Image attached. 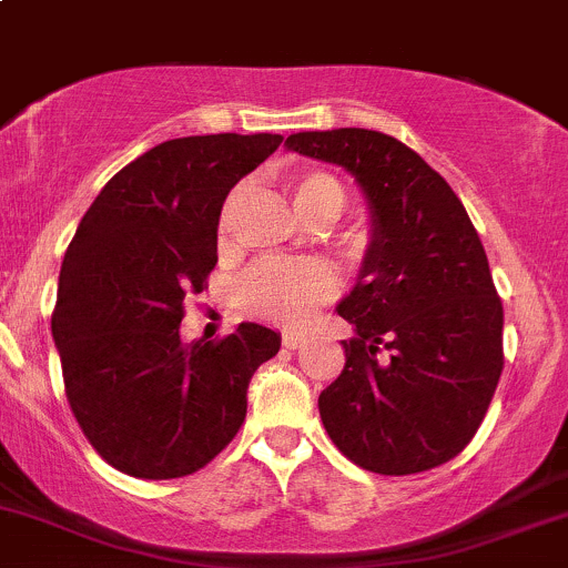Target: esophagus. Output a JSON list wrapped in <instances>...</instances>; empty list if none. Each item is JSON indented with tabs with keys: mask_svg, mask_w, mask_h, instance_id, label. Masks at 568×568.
<instances>
[{
	"mask_svg": "<svg viewBox=\"0 0 568 568\" xmlns=\"http://www.w3.org/2000/svg\"><path fill=\"white\" fill-rule=\"evenodd\" d=\"M304 339H307V336H304V334H298V332H285V334H283V347H288V351H296V347L304 345Z\"/></svg>",
	"mask_w": 568,
	"mask_h": 568,
	"instance_id": "34e87169",
	"label": "esophagus"
}]
</instances>
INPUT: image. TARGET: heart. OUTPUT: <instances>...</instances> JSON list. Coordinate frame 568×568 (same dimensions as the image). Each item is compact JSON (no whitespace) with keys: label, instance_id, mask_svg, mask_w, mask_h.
<instances>
[{"label":"heart","instance_id":"b5f03b06","mask_svg":"<svg viewBox=\"0 0 568 568\" xmlns=\"http://www.w3.org/2000/svg\"><path fill=\"white\" fill-rule=\"evenodd\" d=\"M288 189L298 215L317 226L336 221L347 204L345 183L326 170H296L288 178ZM234 202L236 196H229L221 210V221H217L221 242H226L232 232ZM332 291L334 277L321 261L270 258L245 274L240 283V304L245 313L255 317L296 326L307 321L317 304L332 296Z\"/></svg>","mask_w":568,"mask_h":568}]
</instances>
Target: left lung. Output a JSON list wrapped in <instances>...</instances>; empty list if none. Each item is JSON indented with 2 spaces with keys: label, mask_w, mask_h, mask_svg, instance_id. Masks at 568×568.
I'll return each instance as SVG.
<instances>
[{
  "label": "left lung",
  "mask_w": 568,
  "mask_h": 568,
  "mask_svg": "<svg viewBox=\"0 0 568 568\" xmlns=\"http://www.w3.org/2000/svg\"><path fill=\"white\" fill-rule=\"evenodd\" d=\"M285 145L353 172L372 213L358 283L336 307L355 336L317 398L323 426L366 471L447 464L477 434L504 369V307L477 229L447 180L396 136L332 129Z\"/></svg>",
  "instance_id": "left-lung-1"
}]
</instances>
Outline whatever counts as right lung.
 I'll use <instances>...</instances> for the list:
<instances>
[{"instance_id":"right-lung-1","label":"right lung","mask_w":568,"mask_h":568,"mask_svg":"<svg viewBox=\"0 0 568 568\" xmlns=\"http://www.w3.org/2000/svg\"><path fill=\"white\" fill-rule=\"evenodd\" d=\"M280 142H161L110 178L67 247L51 315L67 402L123 475L174 479L207 466L245 423L255 369L280 351L258 323L180 342L185 296L202 294L217 264L223 202Z\"/></svg>"}]
</instances>
